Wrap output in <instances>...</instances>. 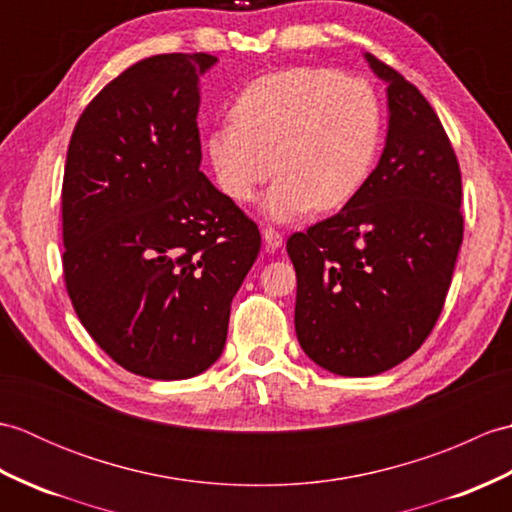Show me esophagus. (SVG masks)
<instances>
[{"label":"esophagus","mask_w":512,"mask_h":512,"mask_svg":"<svg viewBox=\"0 0 512 512\" xmlns=\"http://www.w3.org/2000/svg\"><path fill=\"white\" fill-rule=\"evenodd\" d=\"M264 242L270 250H277L281 244H284V237H281L275 228H264Z\"/></svg>","instance_id":"34e87169"}]
</instances>
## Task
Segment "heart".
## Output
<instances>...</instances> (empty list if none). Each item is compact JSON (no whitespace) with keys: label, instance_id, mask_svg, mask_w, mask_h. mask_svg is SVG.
I'll return each mask as SVG.
<instances>
[{"label":"heart","instance_id":"1","mask_svg":"<svg viewBox=\"0 0 512 512\" xmlns=\"http://www.w3.org/2000/svg\"><path fill=\"white\" fill-rule=\"evenodd\" d=\"M231 121L206 136L217 187L233 202L262 200L273 222L297 220L312 206L332 211L367 180L380 140L372 85L328 68H288L259 76L239 92Z\"/></svg>","mask_w":512,"mask_h":512}]
</instances>
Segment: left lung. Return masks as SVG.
Masks as SVG:
<instances>
[{"mask_svg":"<svg viewBox=\"0 0 512 512\" xmlns=\"http://www.w3.org/2000/svg\"><path fill=\"white\" fill-rule=\"evenodd\" d=\"M387 85L376 169L343 209L288 237L301 350L339 376L405 361L436 325L462 244V176L440 118L405 76L365 54Z\"/></svg>","mask_w":512,"mask_h":512,"instance_id":"8db88e82","label":"left lung"}]
</instances>
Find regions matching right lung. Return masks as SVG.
Instances as JSON below:
<instances>
[{
    "label": "right lung",
    "mask_w": 512,
    "mask_h": 512,
    "mask_svg": "<svg viewBox=\"0 0 512 512\" xmlns=\"http://www.w3.org/2000/svg\"><path fill=\"white\" fill-rule=\"evenodd\" d=\"M217 57L158 54L94 96L63 173V277L83 328L127 372L202 374L262 246L200 171V76Z\"/></svg>",
    "instance_id": "add662e5"
}]
</instances>
